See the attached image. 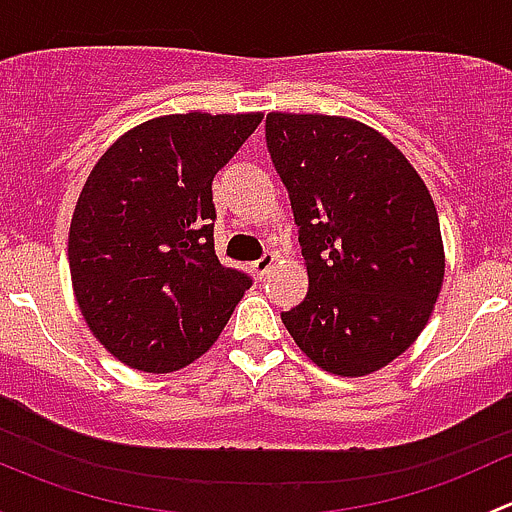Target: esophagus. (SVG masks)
Listing matches in <instances>:
<instances>
[{
  "label": "esophagus",
  "mask_w": 512,
  "mask_h": 512,
  "mask_svg": "<svg viewBox=\"0 0 512 512\" xmlns=\"http://www.w3.org/2000/svg\"><path fill=\"white\" fill-rule=\"evenodd\" d=\"M275 260H277V255H275V252H265V255H262L260 260H255V262H252V270H255L257 275H260V277H265L267 272H270V267L275 265Z\"/></svg>",
  "instance_id": "1"
}]
</instances>
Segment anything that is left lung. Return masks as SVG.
<instances>
[{"label":"left lung","instance_id":"1","mask_svg":"<svg viewBox=\"0 0 512 512\" xmlns=\"http://www.w3.org/2000/svg\"><path fill=\"white\" fill-rule=\"evenodd\" d=\"M265 138L309 275L282 322L324 371L371 374L416 342L441 292L431 193L389 138L352 118L267 113Z\"/></svg>","mask_w":512,"mask_h":512}]
</instances>
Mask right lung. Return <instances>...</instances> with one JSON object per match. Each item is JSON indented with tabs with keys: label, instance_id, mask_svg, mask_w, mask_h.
I'll use <instances>...</instances> for the list:
<instances>
[{
	"label": "right lung",
	"instance_id": "right-lung-1",
	"mask_svg": "<svg viewBox=\"0 0 512 512\" xmlns=\"http://www.w3.org/2000/svg\"><path fill=\"white\" fill-rule=\"evenodd\" d=\"M260 121L153 118L91 170L71 218V282L94 337L131 369L168 374L203 356L252 287L215 255L213 178Z\"/></svg>",
	"mask_w": 512,
	"mask_h": 512
}]
</instances>
